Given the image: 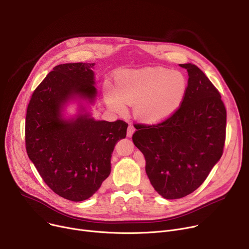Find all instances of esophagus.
Returning <instances> with one entry per match:
<instances>
[{"instance_id": "1", "label": "esophagus", "mask_w": 249, "mask_h": 249, "mask_svg": "<svg viewBox=\"0 0 249 249\" xmlns=\"http://www.w3.org/2000/svg\"><path fill=\"white\" fill-rule=\"evenodd\" d=\"M134 132H135V128L132 125H129L127 130V137H132Z\"/></svg>"}]
</instances>
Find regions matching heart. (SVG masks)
Masks as SVG:
<instances>
[{"mask_svg":"<svg viewBox=\"0 0 249 249\" xmlns=\"http://www.w3.org/2000/svg\"><path fill=\"white\" fill-rule=\"evenodd\" d=\"M115 88L104 84V97L108 107L117 113L134 104V115L145 124H159L172 118L184 104L188 81L178 71L154 67L118 71Z\"/></svg>","mask_w":249,"mask_h":249,"instance_id":"b5f03b06","label":"heart"}]
</instances>
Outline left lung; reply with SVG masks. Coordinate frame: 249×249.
I'll list each match as a JSON object with an SVG mask.
<instances>
[{
  "instance_id": "left-lung-1",
  "label": "left lung",
  "mask_w": 249,
  "mask_h": 249,
  "mask_svg": "<svg viewBox=\"0 0 249 249\" xmlns=\"http://www.w3.org/2000/svg\"><path fill=\"white\" fill-rule=\"evenodd\" d=\"M179 67L189 74L184 104L162 123L135 124L132 137L152 187L167 200L197 190L220 160L225 142L226 109L219 91L197 65Z\"/></svg>"
}]
</instances>
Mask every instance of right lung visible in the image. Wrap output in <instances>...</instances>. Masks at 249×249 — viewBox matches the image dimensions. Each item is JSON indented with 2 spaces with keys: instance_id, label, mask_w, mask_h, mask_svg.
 Masks as SVG:
<instances>
[{
  "instance_id": "right-lung-1",
  "label": "right lung",
  "mask_w": 249,
  "mask_h": 249,
  "mask_svg": "<svg viewBox=\"0 0 249 249\" xmlns=\"http://www.w3.org/2000/svg\"><path fill=\"white\" fill-rule=\"evenodd\" d=\"M95 63H64L50 71L29 102L26 150L45 184L60 197L81 202L90 198L111 173L116 143L128 124L91 116L98 90ZM70 103L77 112L67 113Z\"/></svg>"
}]
</instances>
